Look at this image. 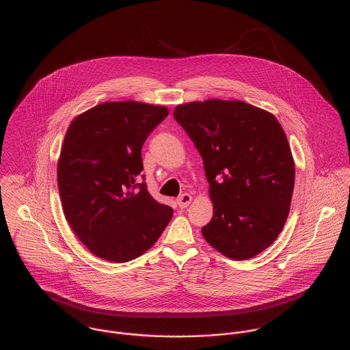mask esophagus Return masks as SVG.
I'll return each instance as SVG.
<instances>
[{
	"label": "esophagus",
	"instance_id": "esophagus-1",
	"mask_svg": "<svg viewBox=\"0 0 350 350\" xmlns=\"http://www.w3.org/2000/svg\"><path fill=\"white\" fill-rule=\"evenodd\" d=\"M191 200H193V197L190 196V194H183V196H180L176 202H178V206L180 207V208H185V207H187L190 203H191Z\"/></svg>",
	"mask_w": 350,
	"mask_h": 350
}]
</instances>
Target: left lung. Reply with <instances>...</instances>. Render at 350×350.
<instances>
[{
  "mask_svg": "<svg viewBox=\"0 0 350 350\" xmlns=\"http://www.w3.org/2000/svg\"><path fill=\"white\" fill-rule=\"evenodd\" d=\"M175 120L203 160L213 218L204 240L224 256L248 260L278 239L287 221L295 163L276 117L243 100L178 105Z\"/></svg>",
  "mask_w": 350,
  "mask_h": 350,
  "instance_id": "obj_1",
  "label": "left lung"
}]
</instances>
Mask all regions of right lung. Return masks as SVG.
Listing matches in <instances>:
<instances>
[{
    "instance_id": "right-lung-1",
    "label": "right lung",
    "mask_w": 350,
    "mask_h": 350,
    "mask_svg": "<svg viewBox=\"0 0 350 350\" xmlns=\"http://www.w3.org/2000/svg\"><path fill=\"white\" fill-rule=\"evenodd\" d=\"M167 116L165 106L102 102L77 116L66 132L57 160L63 213L100 258L126 262L142 256L172 217V208L153 200L146 183H136L142 147Z\"/></svg>"
}]
</instances>
